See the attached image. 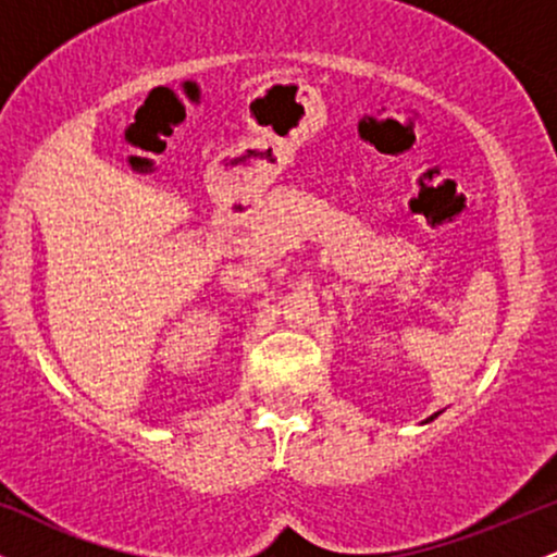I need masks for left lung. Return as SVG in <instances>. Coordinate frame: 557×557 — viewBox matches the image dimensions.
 <instances>
[{"label": "left lung", "mask_w": 557, "mask_h": 557, "mask_svg": "<svg viewBox=\"0 0 557 557\" xmlns=\"http://www.w3.org/2000/svg\"><path fill=\"white\" fill-rule=\"evenodd\" d=\"M440 413H443V411H437V413H432V417H430V419H426V421H432V419H437V417H440ZM426 421H424V424H426Z\"/></svg>", "instance_id": "1"}]
</instances>
